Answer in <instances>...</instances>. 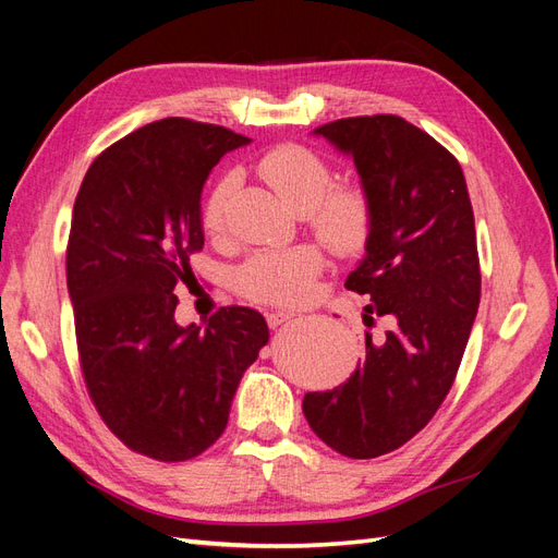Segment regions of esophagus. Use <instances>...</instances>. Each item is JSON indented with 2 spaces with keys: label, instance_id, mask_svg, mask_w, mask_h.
<instances>
[{
  "label": "esophagus",
  "instance_id": "esophagus-1",
  "mask_svg": "<svg viewBox=\"0 0 558 558\" xmlns=\"http://www.w3.org/2000/svg\"><path fill=\"white\" fill-rule=\"evenodd\" d=\"M293 316H295L293 312H286V310L269 312V314H267V326H269V328H277V326L286 324V320H291Z\"/></svg>",
  "mask_w": 558,
  "mask_h": 558
}]
</instances>
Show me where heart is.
<instances>
[{
	"label": "heart",
	"instance_id": "obj_1",
	"mask_svg": "<svg viewBox=\"0 0 558 558\" xmlns=\"http://www.w3.org/2000/svg\"><path fill=\"white\" fill-rule=\"evenodd\" d=\"M258 174L293 214L312 216L314 232L335 253L353 256L367 244L373 232V207L367 195L359 185H332L328 162L314 150L298 144L277 146L260 158ZM238 185V174L230 172L211 189L202 209L207 232H221ZM320 269L324 256L316 246L267 251L240 267L238 283L253 300L286 305L312 293Z\"/></svg>",
	"mask_w": 558,
	"mask_h": 558
}]
</instances>
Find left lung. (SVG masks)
I'll use <instances>...</instances> for the list:
<instances>
[{
	"mask_svg": "<svg viewBox=\"0 0 558 558\" xmlns=\"http://www.w3.org/2000/svg\"><path fill=\"white\" fill-rule=\"evenodd\" d=\"M356 165L373 207L365 256L347 289L367 295L365 359L332 391L302 400L312 430L349 459L402 447L447 398L480 307L475 216L459 160L400 116L342 118L314 130Z\"/></svg>",
	"mask_w": 558,
	"mask_h": 558,
	"instance_id": "obj_1",
	"label": "left lung"
}]
</instances>
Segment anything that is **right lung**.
<instances>
[{
	"mask_svg": "<svg viewBox=\"0 0 558 558\" xmlns=\"http://www.w3.org/2000/svg\"><path fill=\"white\" fill-rule=\"evenodd\" d=\"M251 140L162 118L97 156L74 202L66 289L81 369L99 416L130 449L189 461L228 426L232 398L267 344L260 312L218 310L179 326L174 286L205 246L202 189Z\"/></svg>",
	"mask_w": 558,
	"mask_h": 558,
	"instance_id": "1",
	"label": "right lung"
}]
</instances>
